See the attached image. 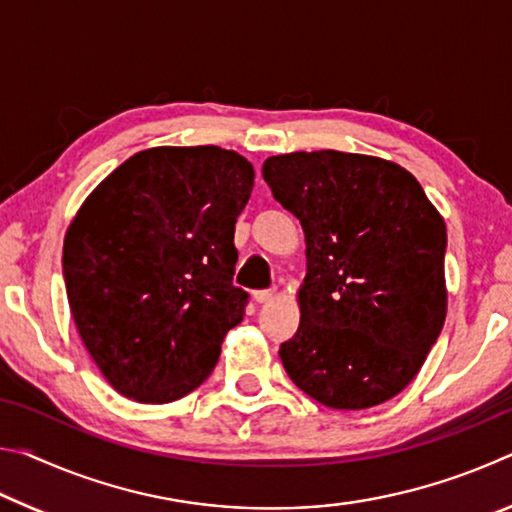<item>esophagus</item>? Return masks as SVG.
Masks as SVG:
<instances>
[{
	"instance_id": "1",
	"label": "esophagus",
	"mask_w": 512,
	"mask_h": 512,
	"mask_svg": "<svg viewBox=\"0 0 512 512\" xmlns=\"http://www.w3.org/2000/svg\"><path fill=\"white\" fill-rule=\"evenodd\" d=\"M275 298V289H264V291H255V302L257 305H266Z\"/></svg>"
}]
</instances>
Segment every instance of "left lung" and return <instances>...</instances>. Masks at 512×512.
I'll return each instance as SVG.
<instances>
[{
    "mask_svg": "<svg viewBox=\"0 0 512 512\" xmlns=\"http://www.w3.org/2000/svg\"><path fill=\"white\" fill-rule=\"evenodd\" d=\"M262 176L307 244L300 325L280 345L284 370L329 409L391 400L445 323L443 216L409 171L372 155H273Z\"/></svg>",
    "mask_w": 512,
    "mask_h": 512,
    "instance_id": "left-lung-1",
    "label": "left lung"
}]
</instances>
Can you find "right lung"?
Listing matches in <instances>:
<instances>
[{
	"mask_svg": "<svg viewBox=\"0 0 512 512\" xmlns=\"http://www.w3.org/2000/svg\"><path fill=\"white\" fill-rule=\"evenodd\" d=\"M253 164L221 146L135 153L85 198L63 244L69 309L108 384L167 404L210 377L248 293L232 284Z\"/></svg>",
	"mask_w": 512,
	"mask_h": 512,
	"instance_id": "1",
	"label": "right lung"
}]
</instances>
